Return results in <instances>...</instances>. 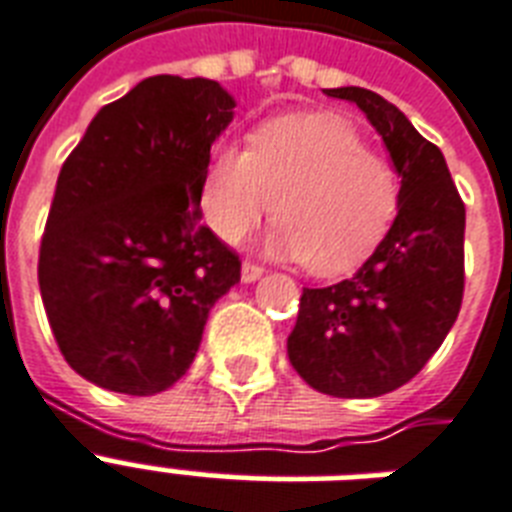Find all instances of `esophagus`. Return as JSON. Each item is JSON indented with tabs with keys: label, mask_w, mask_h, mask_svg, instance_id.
I'll list each match as a JSON object with an SVG mask.
<instances>
[{
	"label": "esophagus",
	"mask_w": 512,
	"mask_h": 512,
	"mask_svg": "<svg viewBox=\"0 0 512 512\" xmlns=\"http://www.w3.org/2000/svg\"><path fill=\"white\" fill-rule=\"evenodd\" d=\"M263 276V265L252 263V260H244V265H241V279L244 281H257Z\"/></svg>",
	"instance_id": "obj_1"
}]
</instances>
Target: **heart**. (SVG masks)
Returning <instances> with one entry per match:
<instances>
[{
    "instance_id": "obj_1",
    "label": "heart",
    "mask_w": 512,
    "mask_h": 512,
    "mask_svg": "<svg viewBox=\"0 0 512 512\" xmlns=\"http://www.w3.org/2000/svg\"><path fill=\"white\" fill-rule=\"evenodd\" d=\"M277 209H272V204ZM201 212L239 244L271 215V247L311 273L337 276L372 255L398 212V175L332 114H292L260 124L249 148L217 143L201 177Z\"/></svg>"
}]
</instances>
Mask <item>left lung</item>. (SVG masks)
Returning a JSON list of instances; mask_svg holds the SVG:
<instances>
[{"label":"left lung","instance_id":"left-lung-1","mask_svg":"<svg viewBox=\"0 0 512 512\" xmlns=\"http://www.w3.org/2000/svg\"><path fill=\"white\" fill-rule=\"evenodd\" d=\"M356 103L401 175L398 215L350 279L303 289L289 361L311 388L374 398L409 382L441 348L465 292V204L441 148L364 87L327 90Z\"/></svg>","mask_w":512,"mask_h":512}]
</instances>
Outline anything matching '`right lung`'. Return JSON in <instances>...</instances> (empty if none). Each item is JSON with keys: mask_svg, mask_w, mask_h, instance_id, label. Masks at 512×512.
<instances>
[{"mask_svg": "<svg viewBox=\"0 0 512 512\" xmlns=\"http://www.w3.org/2000/svg\"><path fill=\"white\" fill-rule=\"evenodd\" d=\"M212 79L148 76L92 119L55 185L39 289L84 380L127 396L175 385L241 260L201 225V177L233 119Z\"/></svg>", "mask_w": 512, "mask_h": 512, "instance_id": "obj_1", "label": "right lung"}]
</instances>
